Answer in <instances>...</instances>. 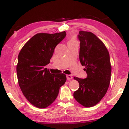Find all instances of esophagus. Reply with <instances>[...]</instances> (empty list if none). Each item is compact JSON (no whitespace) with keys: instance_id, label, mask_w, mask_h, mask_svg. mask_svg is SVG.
Here are the masks:
<instances>
[{"instance_id":"obj_1","label":"esophagus","mask_w":129,"mask_h":129,"mask_svg":"<svg viewBox=\"0 0 129 129\" xmlns=\"http://www.w3.org/2000/svg\"><path fill=\"white\" fill-rule=\"evenodd\" d=\"M66 77H67V79H68V80H70L72 79V76H71V75H66Z\"/></svg>"}]
</instances>
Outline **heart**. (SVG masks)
<instances>
[{
    "mask_svg": "<svg viewBox=\"0 0 129 129\" xmlns=\"http://www.w3.org/2000/svg\"><path fill=\"white\" fill-rule=\"evenodd\" d=\"M75 42H77L76 40L75 39V38H72L71 39H70L69 41L68 42V43H75Z\"/></svg>",
    "mask_w": 129,
    "mask_h": 129,
    "instance_id": "b5f03b06",
    "label": "heart"
}]
</instances>
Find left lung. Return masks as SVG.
Returning <instances> with one entry per match:
<instances>
[{"label": "left lung", "instance_id": "obj_1", "mask_svg": "<svg viewBox=\"0 0 129 129\" xmlns=\"http://www.w3.org/2000/svg\"><path fill=\"white\" fill-rule=\"evenodd\" d=\"M79 59L85 66L87 78L75 77L79 88L73 93L76 100L83 106L90 107L97 105L105 96L111 79L112 66L107 49L100 39L90 31L80 30Z\"/></svg>", "mask_w": 129, "mask_h": 129}]
</instances>
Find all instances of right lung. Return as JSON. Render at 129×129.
I'll return each instance as SVG.
<instances>
[{"label": "right lung", "mask_w": 129, "mask_h": 129, "mask_svg": "<svg viewBox=\"0 0 129 129\" xmlns=\"http://www.w3.org/2000/svg\"><path fill=\"white\" fill-rule=\"evenodd\" d=\"M66 31L37 33L21 49L16 66L17 80L23 94L31 105L40 109L50 106L66 81L63 73H50L45 66L50 62L54 48Z\"/></svg>", "instance_id": "add662e5"}]
</instances>
